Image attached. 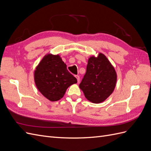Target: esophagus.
Segmentation results:
<instances>
[{"label":"esophagus","mask_w":151,"mask_h":151,"mask_svg":"<svg viewBox=\"0 0 151 151\" xmlns=\"http://www.w3.org/2000/svg\"><path fill=\"white\" fill-rule=\"evenodd\" d=\"M76 79H77V82H78V83H79V81H80V77H79V76H76Z\"/></svg>","instance_id":"1"}]
</instances>
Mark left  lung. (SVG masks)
I'll use <instances>...</instances> for the list:
<instances>
[{
    "label": "left lung",
    "instance_id": "left-lung-1",
    "mask_svg": "<svg viewBox=\"0 0 151 151\" xmlns=\"http://www.w3.org/2000/svg\"><path fill=\"white\" fill-rule=\"evenodd\" d=\"M117 74L115 68L102 53L89 58L86 74L79 84L86 98L93 103L104 101L115 88Z\"/></svg>",
    "mask_w": 151,
    "mask_h": 151
}]
</instances>
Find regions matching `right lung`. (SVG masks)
<instances>
[{"instance_id": "add662e5", "label": "right lung", "mask_w": 151, "mask_h": 151, "mask_svg": "<svg viewBox=\"0 0 151 151\" xmlns=\"http://www.w3.org/2000/svg\"><path fill=\"white\" fill-rule=\"evenodd\" d=\"M34 79L41 94L51 101L62 98L68 87L77 83L60 56L51 53L46 55L36 66Z\"/></svg>"}]
</instances>
